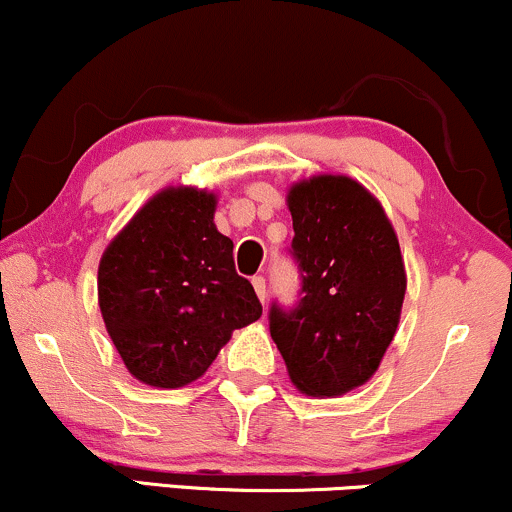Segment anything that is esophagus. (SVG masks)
Masks as SVG:
<instances>
[{"label":"esophagus","instance_id":"esophagus-1","mask_svg":"<svg viewBox=\"0 0 512 512\" xmlns=\"http://www.w3.org/2000/svg\"><path fill=\"white\" fill-rule=\"evenodd\" d=\"M251 283H254V290H256L258 300H261L263 304H266V297H268V290H266V278H263V275H256V278L251 280Z\"/></svg>","mask_w":512,"mask_h":512}]
</instances>
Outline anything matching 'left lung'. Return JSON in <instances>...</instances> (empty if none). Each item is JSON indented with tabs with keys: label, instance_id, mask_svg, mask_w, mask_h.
I'll return each instance as SVG.
<instances>
[{
	"label": "left lung",
	"instance_id": "left-lung-1",
	"mask_svg": "<svg viewBox=\"0 0 512 512\" xmlns=\"http://www.w3.org/2000/svg\"><path fill=\"white\" fill-rule=\"evenodd\" d=\"M302 300L271 309V336L290 382L309 396H343L380 367L406 295L399 239L363 183L319 174L287 188Z\"/></svg>",
	"mask_w": 512,
	"mask_h": 512
}]
</instances>
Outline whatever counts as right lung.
Returning a JSON list of instances; mask_svg holds the SVG:
<instances>
[{
	"label": "right lung",
	"mask_w": 512,
	"mask_h": 512,
	"mask_svg": "<svg viewBox=\"0 0 512 512\" xmlns=\"http://www.w3.org/2000/svg\"><path fill=\"white\" fill-rule=\"evenodd\" d=\"M217 195L169 186L132 215L99 263V307L135 380L186 387L205 375L234 329L261 317L234 271V244L215 227Z\"/></svg>",
	"instance_id": "right-lung-1"
}]
</instances>
